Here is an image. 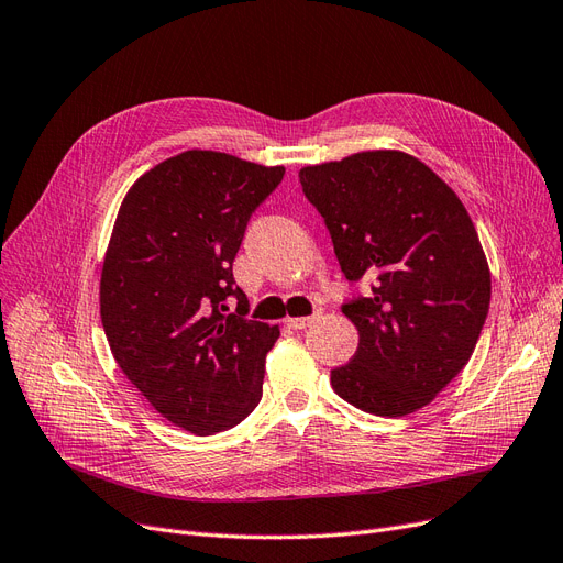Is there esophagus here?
I'll use <instances>...</instances> for the list:
<instances>
[{
	"label": "esophagus",
	"instance_id": "obj_1",
	"mask_svg": "<svg viewBox=\"0 0 563 563\" xmlns=\"http://www.w3.org/2000/svg\"><path fill=\"white\" fill-rule=\"evenodd\" d=\"M319 317H321V312H314L312 317H288V319H286V327H291V329H296V331H302V329L312 327V323H317Z\"/></svg>",
	"mask_w": 563,
	"mask_h": 563
}]
</instances>
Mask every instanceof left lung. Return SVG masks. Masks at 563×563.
<instances>
[{
    "instance_id": "1",
    "label": "left lung",
    "mask_w": 563,
    "mask_h": 563,
    "mask_svg": "<svg viewBox=\"0 0 563 563\" xmlns=\"http://www.w3.org/2000/svg\"><path fill=\"white\" fill-rule=\"evenodd\" d=\"M298 178L347 282L371 279L343 305L360 347L331 371L335 395L373 416L418 411L465 368L488 314L490 272L467 209L399 150L305 166Z\"/></svg>"
}]
</instances>
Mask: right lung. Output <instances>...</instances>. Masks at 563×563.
<instances>
[{
  "label": "right lung",
  "instance_id": "add662e5",
  "mask_svg": "<svg viewBox=\"0 0 563 563\" xmlns=\"http://www.w3.org/2000/svg\"><path fill=\"white\" fill-rule=\"evenodd\" d=\"M282 178L284 166L187 150L143 174L119 207L100 275L108 343L157 413L192 434L234 428L263 397L279 327L246 319L232 263Z\"/></svg>",
  "mask_w": 563,
  "mask_h": 563
}]
</instances>
